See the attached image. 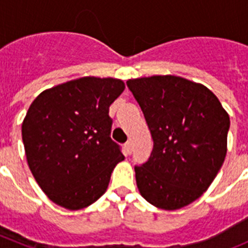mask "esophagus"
Returning a JSON list of instances; mask_svg holds the SVG:
<instances>
[{"label":"esophagus","mask_w":248,"mask_h":248,"mask_svg":"<svg viewBox=\"0 0 248 248\" xmlns=\"http://www.w3.org/2000/svg\"><path fill=\"white\" fill-rule=\"evenodd\" d=\"M124 149H125V153L126 154H130L131 153V143L130 141H126L125 143V145H124Z\"/></svg>","instance_id":"obj_1"}]
</instances>
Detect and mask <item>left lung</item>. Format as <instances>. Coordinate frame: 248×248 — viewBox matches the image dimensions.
<instances>
[{
	"label": "left lung",
	"mask_w": 248,
	"mask_h": 248,
	"mask_svg": "<svg viewBox=\"0 0 248 248\" xmlns=\"http://www.w3.org/2000/svg\"><path fill=\"white\" fill-rule=\"evenodd\" d=\"M126 84L154 140L148 161L135 166L140 195L159 209H183L198 200L220 171L229 114L209 88L183 77H143Z\"/></svg>",
	"instance_id": "1"
}]
</instances>
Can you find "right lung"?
I'll return each mask as SVG.
<instances>
[{
    "instance_id": "right-lung-1",
    "label": "right lung",
    "mask_w": 248,
    "mask_h": 248,
    "mask_svg": "<svg viewBox=\"0 0 248 248\" xmlns=\"http://www.w3.org/2000/svg\"><path fill=\"white\" fill-rule=\"evenodd\" d=\"M124 89L117 78L82 77L46 89L30 105L22 140L28 168L50 201L76 211L107 191L124 160L109 117Z\"/></svg>"
}]
</instances>
